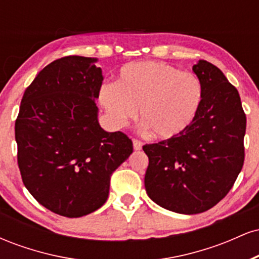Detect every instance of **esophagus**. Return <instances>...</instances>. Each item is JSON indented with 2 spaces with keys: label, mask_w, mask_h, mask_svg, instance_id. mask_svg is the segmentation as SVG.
I'll return each mask as SVG.
<instances>
[{
  "label": "esophagus",
  "mask_w": 259,
  "mask_h": 259,
  "mask_svg": "<svg viewBox=\"0 0 259 259\" xmlns=\"http://www.w3.org/2000/svg\"><path fill=\"white\" fill-rule=\"evenodd\" d=\"M133 146H134V150H135V151H140L142 148V142L138 139H134L133 140Z\"/></svg>",
  "instance_id": "34e87169"
}]
</instances>
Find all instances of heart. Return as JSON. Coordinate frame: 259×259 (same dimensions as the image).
<instances>
[{"label": "heart", "mask_w": 259, "mask_h": 259, "mask_svg": "<svg viewBox=\"0 0 259 259\" xmlns=\"http://www.w3.org/2000/svg\"><path fill=\"white\" fill-rule=\"evenodd\" d=\"M203 100V86L195 74L164 62L125 64L114 84L100 92L101 105L115 126L135 119L140 108L144 127L156 138L174 139L192 125Z\"/></svg>", "instance_id": "b5f03b06"}]
</instances>
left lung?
Instances as JSON below:
<instances>
[{"mask_svg":"<svg viewBox=\"0 0 259 259\" xmlns=\"http://www.w3.org/2000/svg\"><path fill=\"white\" fill-rule=\"evenodd\" d=\"M192 70L203 86L197 118L183 135L142 147L148 157V197L180 214L214 207L230 191L245 160L246 114L236 88L203 59Z\"/></svg>","mask_w":259,"mask_h":259,"instance_id":"8db88e82","label":"left lung"}]
</instances>
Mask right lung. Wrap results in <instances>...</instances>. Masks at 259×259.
I'll list each match as a JSON object with an SVG mask.
<instances>
[{
	"label": "right lung",
	"mask_w": 259,
	"mask_h": 259,
	"mask_svg": "<svg viewBox=\"0 0 259 259\" xmlns=\"http://www.w3.org/2000/svg\"><path fill=\"white\" fill-rule=\"evenodd\" d=\"M96 62L67 56L46 65L26 88L16 120L23 183L38 203L68 218L102 207L112 173L133 153L125 134L99 123Z\"/></svg>",
	"instance_id": "add662e5"
}]
</instances>
